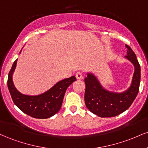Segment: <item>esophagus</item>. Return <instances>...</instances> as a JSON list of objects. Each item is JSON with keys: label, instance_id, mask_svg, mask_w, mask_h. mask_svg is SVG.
I'll return each mask as SVG.
<instances>
[{"label": "esophagus", "instance_id": "esophagus-1", "mask_svg": "<svg viewBox=\"0 0 148 148\" xmlns=\"http://www.w3.org/2000/svg\"><path fill=\"white\" fill-rule=\"evenodd\" d=\"M76 77L77 79H81L83 78V73L81 72H76Z\"/></svg>", "mask_w": 148, "mask_h": 148}]
</instances>
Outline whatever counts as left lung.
Returning <instances> with one entry per match:
<instances>
[{"instance_id": "1", "label": "left lung", "mask_w": 148, "mask_h": 148, "mask_svg": "<svg viewBox=\"0 0 148 148\" xmlns=\"http://www.w3.org/2000/svg\"><path fill=\"white\" fill-rule=\"evenodd\" d=\"M127 56L126 57L135 67L133 80L131 87L123 93L111 92L101 87L99 81L92 74H88L85 78L86 90L85 103L92 113L101 118L115 117L123 113L130 108L139 91L140 81V67L130 47L126 45Z\"/></svg>"}]
</instances>
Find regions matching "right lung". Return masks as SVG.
Returning <instances> with one entry per match:
<instances>
[{
    "mask_svg": "<svg viewBox=\"0 0 148 148\" xmlns=\"http://www.w3.org/2000/svg\"><path fill=\"white\" fill-rule=\"evenodd\" d=\"M17 59L12 64L8 79V87L14 104L25 114L35 118L46 119L55 115L62 106L67 88L76 80L75 76L59 81L49 90L40 95H25L20 93L13 84L12 74Z\"/></svg>",
    "mask_w": 148,
    "mask_h": 148,
    "instance_id": "obj_1",
    "label": "right lung"
}]
</instances>
